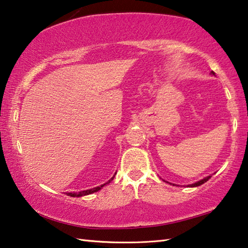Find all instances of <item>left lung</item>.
I'll list each match as a JSON object with an SVG mask.
<instances>
[{
  "label": "left lung",
  "instance_id": "left-lung-1",
  "mask_svg": "<svg viewBox=\"0 0 248 248\" xmlns=\"http://www.w3.org/2000/svg\"><path fill=\"white\" fill-rule=\"evenodd\" d=\"M211 74L215 75L214 71H211ZM209 179H210V175H209V177H206V178H204V179H202V180H201V181H199V182H196V183H193V184H191L190 186H201V184H202V183H205V182L208 181Z\"/></svg>",
  "mask_w": 248,
  "mask_h": 248
}]
</instances>
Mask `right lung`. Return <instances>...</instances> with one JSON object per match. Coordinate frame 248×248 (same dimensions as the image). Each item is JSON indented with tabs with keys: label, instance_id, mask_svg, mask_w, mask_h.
<instances>
[{
	"label": "right lung",
	"instance_id": "right-lung-1",
	"mask_svg": "<svg viewBox=\"0 0 248 248\" xmlns=\"http://www.w3.org/2000/svg\"><path fill=\"white\" fill-rule=\"evenodd\" d=\"M115 177V175H114ZM114 177H112L108 182L107 183H109L112 179H114ZM107 183H105V184H103V186H97V187H93V188H91V190H87V191H81V192H78V193H67V195H69V196H73V197H80V196H84V195H89V194H92V193H94V192H97V191H100L101 188L104 186H106Z\"/></svg>",
	"mask_w": 248,
	"mask_h": 248
}]
</instances>
